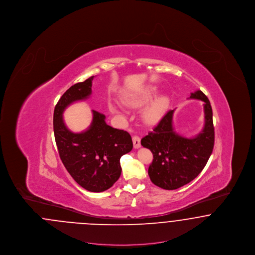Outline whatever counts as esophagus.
Segmentation results:
<instances>
[{
	"mask_svg": "<svg viewBox=\"0 0 255 255\" xmlns=\"http://www.w3.org/2000/svg\"><path fill=\"white\" fill-rule=\"evenodd\" d=\"M133 148L137 149L140 147V137L137 135H133Z\"/></svg>",
	"mask_w": 255,
	"mask_h": 255,
	"instance_id": "1",
	"label": "esophagus"
}]
</instances>
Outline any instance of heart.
Returning a JSON list of instances; mask_svg holds the SVG:
<instances>
[{"instance_id":"obj_1","label":"heart","mask_w":255,"mask_h":255,"mask_svg":"<svg viewBox=\"0 0 255 255\" xmlns=\"http://www.w3.org/2000/svg\"><path fill=\"white\" fill-rule=\"evenodd\" d=\"M157 94L156 87H147L143 90L133 93L127 94L122 97V101L124 104L130 107H140L143 106L147 102H149ZM168 98L165 97H159L152 101L145 110L143 111L142 117L143 120L148 123H154L158 122V120L163 116L165 111L168 107ZM110 110L117 115H122V110L117 102H110Z\"/></svg>"}]
</instances>
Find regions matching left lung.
Returning <instances> with one entry per match:
<instances>
[{"label": "left lung", "mask_w": 255, "mask_h": 255, "mask_svg": "<svg viewBox=\"0 0 255 255\" xmlns=\"http://www.w3.org/2000/svg\"><path fill=\"white\" fill-rule=\"evenodd\" d=\"M190 98L204 101L205 126L194 137H184L173 128L174 110L168 111L154 127L141 138V145L153 154L148 168L150 180L158 187L174 190L193 181L206 166L214 146V126L212 108L202 91L192 93Z\"/></svg>", "instance_id": "left-lung-1"}]
</instances>
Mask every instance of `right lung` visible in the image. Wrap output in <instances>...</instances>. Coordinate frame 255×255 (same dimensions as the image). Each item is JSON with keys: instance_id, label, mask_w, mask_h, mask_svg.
I'll list each match as a JSON object with an SVG mask.
<instances>
[{"instance_id": "obj_1", "label": "right lung", "mask_w": 255, "mask_h": 255, "mask_svg": "<svg viewBox=\"0 0 255 255\" xmlns=\"http://www.w3.org/2000/svg\"><path fill=\"white\" fill-rule=\"evenodd\" d=\"M95 76L68 89L53 113V131L61 160L80 186L91 192H102L117 182L122 174L120 159L133 149L130 133L109 126L105 116L93 110V122L81 133L70 131L63 120L65 109L92 94Z\"/></svg>"}]
</instances>
